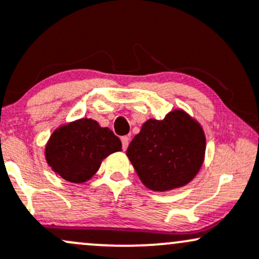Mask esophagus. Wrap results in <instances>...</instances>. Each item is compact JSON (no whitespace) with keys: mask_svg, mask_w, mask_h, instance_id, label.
<instances>
[{"mask_svg":"<svg viewBox=\"0 0 259 259\" xmlns=\"http://www.w3.org/2000/svg\"><path fill=\"white\" fill-rule=\"evenodd\" d=\"M129 136H123V138H121V144H123V150H126V147H127V145H129Z\"/></svg>","mask_w":259,"mask_h":259,"instance_id":"34e87169","label":"esophagus"}]
</instances>
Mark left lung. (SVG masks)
<instances>
[{
  "instance_id": "left-lung-1",
  "label": "left lung",
  "mask_w": 259,
  "mask_h": 259,
  "mask_svg": "<svg viewBox=\"0 0 259 259\" xmlns=\"http://www.w3.org/2000/svg\"><path fill=\"white\" fill-rule=\"evenodd\" d=\"M205 149L200 123L178 108L162 120L145 121L126 156L146 188L168 192L193 181L203 166Z\"/></svg>"
}]
</instances>
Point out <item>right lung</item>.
<instances>
[{
    "label": "right lung",
    "instance_id": "obj_1",
    "mask_svg": "<svg viewBox=\"0 0 259 259\" xmlns=\"http://www.w3.org/2000/svg\"><path fill=\"white\" fill-rule=\"evenodd\" d=\"M121 151V141L109 127L81 118L56 127L45 145V160L56 175L71 183L90 181L102 161Z\"/></svg>",
    "mask_w": 259,
    "mask_h": 259
}]
</instances>
